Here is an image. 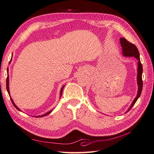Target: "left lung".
Listing matches in <instances>:
<instances>
[{
    "mask_svg": "<svg viewBox=\"0 0 154 154\" xmlns=\"http://www.w3.org/2000/svg\"><path fill=\"white\" fill-rule=\"evenodd\" d=\"M120 44L122 47V53L124 57H134L136 59L138 60V67H137V85H138V90H137V94L136 97L132 101V103L129 107L128 110L126 112H128L132 108V106L136 103L137 99L140 96L142 89H143V80H142V74H143V66L140 61V57H139V53L136 46L134 44L129 42L126 40L125 38H120Z\"/></svg>",
    "mask_w": 154,
    "mask_h": 154,
    "instance_id": "obj_1",
    "label": "left lung"
}]
</instances>
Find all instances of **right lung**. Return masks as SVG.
<instances>
[{"label":"right lung","instance_id":"1","mask_svg":"<svg viewBox=\"0 0 154 154\" xmlns=\"http://www.w3.org/2000/svg\"><path fill=\"white\" fill-rule=\"evenodd\" d=\"M10 60V61H11ZM7 71H8V77H7V80H6V88H7V91H8V94H9V95L10 96V88H9V76H8V68L7 69ZM63 87H64V85L62 87V88H61V91H60V97L62 96V91H63ZM11 98V102H12V103L13 104V105H14V106L15 107V108L17 109V110H20V111H21L20 110V109H19L18 108V107L17 106V105L14 103V102H13V100H12V98L11 97H10ZM51 112H52V110H50V111H49L48 112H47V113H45V114H44V115H41V116H36V118H41V117H44V116H47V115H48L49 114H50Z\"/></svg>","mask_w":154,"mask_h":154}]
</instances>
